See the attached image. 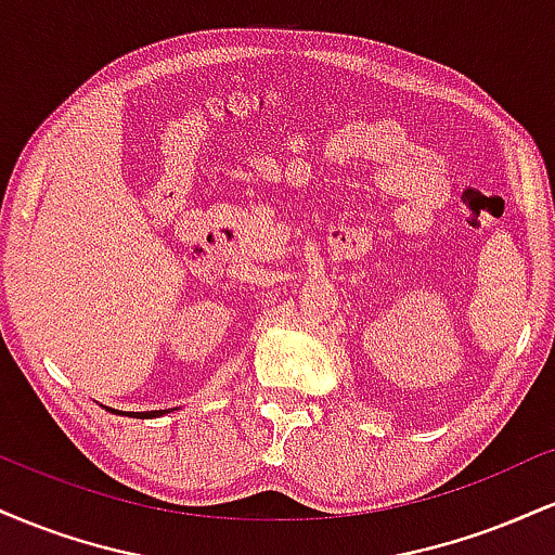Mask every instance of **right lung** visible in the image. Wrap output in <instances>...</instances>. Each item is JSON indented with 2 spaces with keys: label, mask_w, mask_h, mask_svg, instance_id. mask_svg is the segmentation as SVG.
<instances>
[{
  "label": "right lung",
  "mask_w": 555,
  "mask_h": 555,
  "mask_svg": "<svg viewBox=\"0 0 555 555\" xmlns=\"http://www.w3.org/2000/svg\"><path fill=\"white\" fill-rule=\"evenodd\" d=\"M104 406V404H101ZM104 410H109V412H117V415H122V412L119 410H112V406H104ZM138 417H158V415H167V410H154V412H135Z\"/></svg>",
  "instance_id": "add662e5"
}]
</instances>
